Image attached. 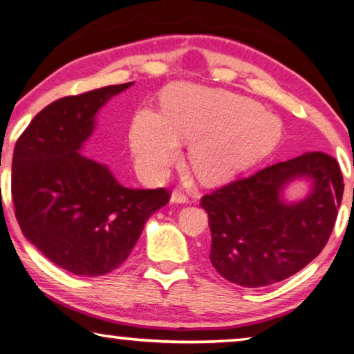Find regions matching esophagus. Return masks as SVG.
<instances>
[{
	"label": "esophagus",
	"mask_w": 354,
	"mask_h": 354,
	"mask_svg": "<svg viewBox=\"0 0 354 354\" xmlns=\"http://www.w3.org/2000/svg\"><path fill=\"white\" fill-rule=\"evenodd\" d=\"M171 203H176V205H185V203H189V196L185 195L181 189H175L171 194Z\"/></svg>",
	"instance_id": "34e87169"
}]
</instances>
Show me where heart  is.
Wrapping results in <instances>:
<instances>
[{
  "mask_svg": "<svg viewBox=\"0 0 354 354\" xmlns=\"http://www.w3.org/2000/svg\"><path fill=\"white\" fill-rule=\"evenodd\" d=\"M281 137L279 120L245 97L196 86L162 95L160 115L142 109L129 128L133 154L147 175L160 178L189 143V164L203 181H220L270 153Z\"/></svg>",
  "mask_w": 354,
  "mask_h": 354,
  "instance_id": "b5f03b06",
  "label": "heart"
}]
</instances>
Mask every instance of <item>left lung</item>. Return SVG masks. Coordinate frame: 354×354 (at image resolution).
Returning <instances> with one entry per match:
<instances>
[{"mask_svg":"<svg viewBox=\"0 0 354 354\" xmlns=\"http://www.w3.org/2000/svg\"><path fill=\"white\" fill-rule=\"evenodd\" d=\"M313 179L306 199L287 205L282 189L295 177ZM344 195L337 160L315 151L242 176L201 198L211 227L212 267L242 287L279 283L325 248Z\"/></svg>","mask_w":354,"mask_h":354,"instance_id":"left-lung-1","label":"left lung"}]
</instances>
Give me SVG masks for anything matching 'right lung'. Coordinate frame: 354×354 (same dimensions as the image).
Wrapping results in <instances>:
<instances>
[{"label":"right lung","instance_id":"obj_1","mask_svg":"<svg viewBox=\"0 0 354 354\" xmlns=\"http://www.w3.org/2000/svg\"><path fill=\"white\" fill-rule=\"evenodd\" d=\"M133 82L64 97L23 131L12 158V200L23 234L48 259L80 277H101L127 261L149 215L170 192L128 189L80 153L107 100Z\"/></svg>","mask_w":354,"mask_h":354}]
</instances>
